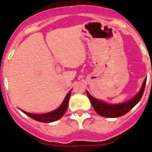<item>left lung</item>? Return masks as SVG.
<instances>
[{
	"label": "left lung",
	"instance_id": "1",
	"mask_svg": "<svg viewBox=\"0 0 152 152\" xmlns=\"http://www.w3.org/2000/svg\"><path fill=\"white\" fill-rule=\"evenodd\" d=\"M146 81L147 78H145L140 92L133 99H131V100L126 102L122 103V104H106V103L96 99L94 98L92 96H91L88 91H86L87 95H88L89 99H90L94 110L101 116L105 117H121L122 115L126 114L129 110H131L140 101L143 95V93H144Z\"/></svg>",
	"mask_w": 152,
	"mask_h": 152
}]
</instances>
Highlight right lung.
Wrapping results in <instances>:
<instances>
[{
  "label": "right lung",
  "mask_w": 152,
  "mask_h": 152,
  "mask_svg": "<svg viewBox=\"0 0 152 152\" xmlns=\"http://www.w3.org/2000/svg\"><path fill=\"white\" fill-rule=\"evenodd\" d=\"M72 90V89L69 91V92L66 94V96L64 98V100L62 102L59 108L56 109V110L52 111V112H49L47 113H44V114H32V113H29L21 110L23 113H25L26 115H28V117H31L32 119L35 120L36 121L40 122H44V123H49L55 122L61 118L63 116L64 113H65L66 109H67L68 106V102L69 100L70 96H71V91Z\"/></svg>",
  "instance_id": "right-lung-1"
}]
</instances>
